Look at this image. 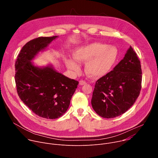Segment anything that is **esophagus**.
<instances>
[{
  "label": "esophagus",
  "mask_w": 158,
  "mask_h": 158,
  "mask_svg": "<svg viewBox=\"0 0 158 158\" xmlns=\"http://www.w3.org/2000/svg\"><path fill=\"white\" fill-rule=\"evenodd\" d=\"M86 84H87V82H86L85 81H82V80H81V81H79V85H85Z\"/></svg>",
  "instance_id": "esophagus-1"
}]
</instances>
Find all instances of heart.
Wrapping results in <instances>:
<instances>
[{"label": "heart", "mask_w": 158, "mask_h": 158, "mask_svg": "<svg viewBox=\"0 0 158 158\" xmlns=\"http://www.w3.org/2000/svg\"><path fill=\"white\" fill-rule=\"evenodd\" d=\"M118 56V52L115 47L106 46L104 44L98 42L85 45L77 48L73 52L74 59L77 62H86L84 71L87 76L93 78L101 77L107 74L115 64ZM75 61L71 59H66L65 64L70 71L77 72L80 67Z\"/></svg>", "instance_id": "obj_1"}]
</instances>
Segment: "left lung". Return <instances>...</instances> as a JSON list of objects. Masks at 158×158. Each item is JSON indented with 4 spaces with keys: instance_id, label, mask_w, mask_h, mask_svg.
I'll return each instance as SVG.
<instances>
[{
    "instance_id": "obj_1",
    "label": "left lung",
    "mask_w": 158,
    "mask_h": 158,
    "mask_svg": "<svg viewBox=\"0 0 158 158\" xmlns=\"http://www.w3.org/2000/svg\"><path fill=\"white\" fill-rule=\"evenodd\" d=\"M140 61L131 46L113 70L98 79L91 104L104 118H114L126 112L138 98L141 89Z\"/></svg>"
}]
</instances>
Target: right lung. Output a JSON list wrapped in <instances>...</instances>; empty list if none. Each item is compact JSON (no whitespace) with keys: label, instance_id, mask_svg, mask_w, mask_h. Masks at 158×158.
<instances>
[{"label":"right lung","instance_id":"add662e5","mask_svg":"<svg viewBox=\"0 0 158 158\" xmlns=\"http://www.w3.org/2000/svg\"><path fill=\"white\" fill-rule=\"evenodd\" d=\"M58 37H41L30 40L15 62V81L20 99L40 117L55 119L68 109L79 82L57 72L52 64L35 65L32 60Z\"/></svg>","mask_w":158,"mask_h":158}]
</instances>
